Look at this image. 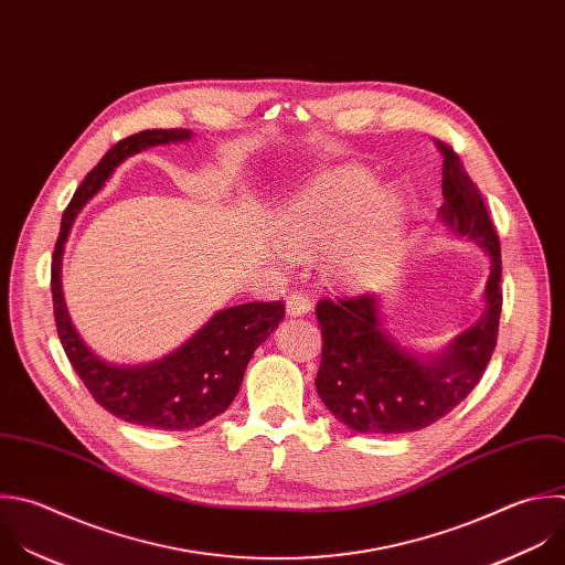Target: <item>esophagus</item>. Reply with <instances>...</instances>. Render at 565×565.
Masks as SVG:
<instances>
[{
  "label": "esophagus",
  "mask_w": 565,
  "mask_h": 565,
  "mask_svg": "<svg viewBox=\"0 0 565 565\" xmlns=\"http://www.w3.org/2000/svg\"><path fill=\"white\" fill-rule=\"evenodd\" d=\"M310 308H312L310 297H308L303 290H290V292H288V297H286V310H288L290 317L306 315Z\"/></svg>",
  "instance_id": "obj_1"
}]
</instances>
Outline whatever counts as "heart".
Masks as SVG:
<instances>
[{
	"label": "heart",
	"instance_id": "heart-1",
	"mask_svg": "<svg viewBox=\"0 0 565 565\" xmlns=\"http://www.w3.org/2000/svg\"><path fill=\"white\" fill-rule=\"evenodd\" d=\"M374 191L367 174L337 168L295 195L277 217V239L292 255H317L328 248V273L343 281H363L377 270L395 237L399 202L380 198L361 218Z\"/></svg>",
	"mask_w": 565,
	"mask_h": 565
}]
</instances>
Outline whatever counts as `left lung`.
<instances>
[{
    "instance_id": "8db88e82",
    "label": "left lung",
    "mask_w": 565,
    "mask_h": 565,
    "mask_svg": "<svg viewBox=\"0 0 565 565\" xmlns=\"http://www.w3.org/2000/svg\"><path fill=\"white\" fill-rule=\"evenodd\" d=\"M444 157V224L479 242L490 255L486 312L433 361H419L384 330L377 299L370 292L321 297V363L317 393L350 430L404 435L433 426L452 413L479 384L497 345L501 317V246L477 183L455 148L435 139Z\"/></svg>"
}]
</instances>
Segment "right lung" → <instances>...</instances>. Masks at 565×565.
Listing matches in <instances>:
<instances>
[{
    "label": "right lung",
    "mask_w": 565,
    "mask_h": 565,
    "mask_svg": "<svg viewBox=\"0 0 565 565\" xmlns=\"http://www.w3.org/2000/svg\"><path fill=\"white\" fill-rule=\"evenodd\" d=\"M191 137L185 128H152L119 139L79 183L64 211L51 266L55 326L64 352L93 399L128 424L193 430L224 413L244 382L253 352L286 315L281 301H250L217 312L200 332L159 361L115 365L99 359L75 332L62 295V253L79 209L99 191L110 172L130 154Z\"/></svg>",
    "instance_id": "obj_1"
}]
</instances>
